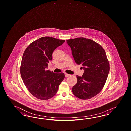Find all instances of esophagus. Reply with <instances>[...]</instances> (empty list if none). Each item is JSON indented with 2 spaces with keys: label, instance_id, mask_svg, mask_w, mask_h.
<instances>
[{
  "label": "esophagus",
  "instance_id": "obj_1",
  "mask_svg": "<svg viewBox=\"0 0 131 131\" xmlns=\"http://www.w3.org/2000/svg\"><path fill=\"white\" fill-rule=\"evenodd\" d=\"M70 76V74H68L67 73H65V77H68L69 76Z\"/></svg>",
  "mask_w": 131,
  "mask_h": 131
}]
</instances>
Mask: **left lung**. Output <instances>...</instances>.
I'll return each mask as SVG.
<instances>
[{
    "label": "left lung",
    "mask_w": 131,
    "mask_h": 131,
    "mask_svg": "<svg viewBox=\"0 0 131 131\" xmlns=\"http://www.w3.org/2000/svg\"><path fill=\"white\" fill-rule=\"evenodd\" d=\"M74 59L82 65L83 75L77 76V84L72 88L79 99H88L97 95L105 84L109 71V63L104 49L89 39L83 37L68 40Z\"/></svg>",
    "instance_id": "obj_1"
}]
</instances>
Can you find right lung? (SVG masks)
Here are the masks:
<instances>
[{"instance_id": "1", "label": "right lung", "mask_w": 131, "mask_h": 131, "mask_svg": "<svg viewBox=\"0 0 131 131\" xmlns=\"http://www.w3.org/2000/svg\"><path fill=\"white\" fill-rule=\"evenodd\" d=\"M65 42L51 37H42L32 42L23 55L20 73L23 82L36 98L47 100L54 96L63 80V73L46 70L54 50Z\"/></svg>"}]
</instances>
